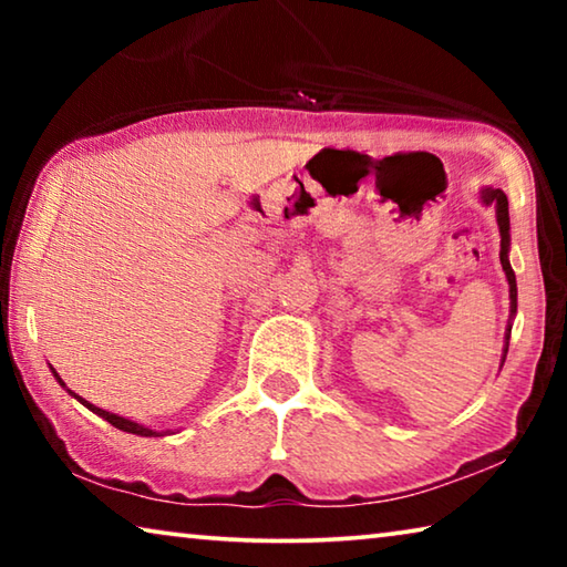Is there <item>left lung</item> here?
I'll use <instances>...</instances> for the list:
<instances>
[{
  "mask_svg": "<svg viewBox=\"0 0 567 567\" xmlns=\"http://www.w3.org/2000/svg\"><path fill=\"white\" fill-rule=\"evenodd\" d=\"M485 205H495V215H497V227H501V265L507 277V285H511V315L517 312V285H515V272L511 267V260H507V249H511V215H507V197L503 189H493L485 187L480 192ZM511 324H507V334H505V352H507V340H511ZM505 362V354H503Z\"/></svg>",
  "mask_w": 567,
  "mask_h": 567,
  "instance_id": "8db88e82",
  "label": "left lung"
}]
</instances>
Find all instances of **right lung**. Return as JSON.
I'll return each instance as SVG.
<instances>
[{"instance_id":"1","label":"right lung","mask_w":567,"mask_h":567,"mask_svg":"<svg viewBox=\"0 0 567 567\" xmlns=\"http://www.w3.org/2000/svg\"><path fill=\"white\" fill-rule=\"evenodd\" d=\"M54 372V370H52ZM54 378H56V382H60V385L62 388H66L64 385V382H62V378L60 375H56V372H54ZM66 392H70V395H74V392L72 390H66ZM76 400H80L82 402V405L84 408H90L92 412H94V415H100V417H104V420H107L110 422V425H114V427H117V430H124V433H132V435H142V437H152V435H162V433H157V430H150V427H145V425H140V422H132V420H127V417H120V415H114V412H107V410H102V408H94L92 405V402H87V400H84V398H80V395H74Z\"/></svg>"}]
</instances>
